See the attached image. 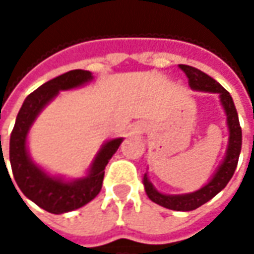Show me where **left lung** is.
Listing matches in <instances>:
<instances>
[{
  "label": "left lung",
  "mask_w": 254,
  "mask_h": 254,
  "mask_svg": "<svg viewBox=\"0 0 254 254\" xmlns=\"http://www.w3.org/2000/svg\"><path fill=\"white\" fill-rule=\"evenodd\" d=\"M180 67L185 72L190 80V86L195 92L205 93H216L219 96V102L226 114V126L229 131V138H228V148L225 152V157L216 168L215 174L203 187H200L198 190H193L190 193H180V195H170L164 193L157 190L148 177V171L142 177V184L147 196L155 202L157 205L164 206L167 209L178 210V212H190V210L196 209L206 203L215 195H218L220 190H223L230 178L233 177L235 170L238 167L239 161L240 150H242V128L239 124V117L235 107L233 99L229 92L222 87L215 79H212L209 74L203 73L202 70L192 67L188 64H180Z\"/></svg>",
  "instance_id": "left-lung-1"
}]
</instances>
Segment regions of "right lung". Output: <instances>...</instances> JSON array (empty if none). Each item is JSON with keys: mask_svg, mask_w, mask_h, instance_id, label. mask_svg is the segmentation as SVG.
I'll use <instances>...</instances> for the list:
<instances>
[{"mask_svg": "<svg viewBox=\"0 0 254 254\" xmlns=\"http://www.w3.org/2000/svg\"><path fill=\"white\" fill-rule=\"evenodd\" d=\"M93 79L92 72L82 69L70 70L55 77L39 86L25 99L15 120L14 130L9 138V162L15 182L28 199L49 213L61 215L72 212L94 199L102 190L104 168L124 140L123 137H119L103 142L86 171V175L74 180L54 175L31 158L28 150V134L38 116L56 96H59V93L82 87L90 83Z\"/></svg>", "mask_w": 254, "mask_h": 254, "instance_id": "add662e5", "label": "right lung"}]
</instances>
